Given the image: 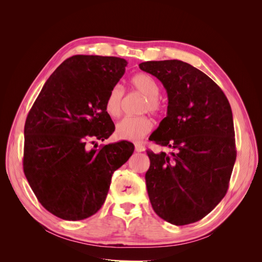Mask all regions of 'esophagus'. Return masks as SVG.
<instances>
[{
    "instance_id": "obj_1",
    "label": "esophagus",
    "mask_w": 262,
    "mask_h": 262,
    "mask_svg": "<svg viewBox=\"0 0 262 262\" xmlns=\"http://www.w3.org/2000/svg\"><path fill=\"white\" fill-rule=\"evenodd\" d=\"M136 150L137 152H144L145 146L141 143H136Z\"/></svg>"
}]
</instances>
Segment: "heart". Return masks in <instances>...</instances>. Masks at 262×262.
<instances>
[{
  "label": "heart",
  "mask_w": 262,
  "mask_h": 262,
  "mask_svg": "<svg viewBox=\"0 0 262 262\" xmlns=\"http://www.w3.org/2000/svg\"><path fill=\"white\" fill-rule=\"evenodd\" d=\"M131 85L146 97L143 105V112L158 114L162 110V102L158 99L161 94V86L153 76L147 73H138L131 78ZM124 91L121 85H115L110 89L106 101V113L113 118L121 114V106ZM153 129V121L146 116L125 117L119 121L116 126V136L120 140L140 141Z\"/></svg>",
  "instance_id": "b5f03b06"
}]
</instances>
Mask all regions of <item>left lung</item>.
Returning <instances> with one entry per match:
<instances>
[{"mask_svg": "<svg viewBox=\"0 0 262 262\" xmlns=\"http://www.w3.org/2000/svg\"><path fill=\"white\" fill-rule=\"evenodd\" d=\"M140 69L164 85L167 116L148 140L175 152L147 150L150 204L173 225L200 221L223 199L236 161L231 105L200 70L179 60L147 61Z\"/></svg>", "mask_w": 262, "mask_h": 262, "instance_id": "obj_1", "label": "left lung"}]
</instances>
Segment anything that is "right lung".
<instances>
[{"mask_svg":"<svg viewBox=\"0 0 262 262\" xmlns=\"http://www.w3.org/2000/svg\"><path fill=\"white\" fill-rule=\"evenodd\" d=\"M126 64L116 57L73 55L47 80L27 116L24 172L38 201L62 220L94 215L114 171L133 153L126 141L87 148L90 141H105L115 131L105 101Z\"/></svg>","mask_w":262,"mask_h":262,"instance_id":"1","label":"right lung"}]
</instances>
